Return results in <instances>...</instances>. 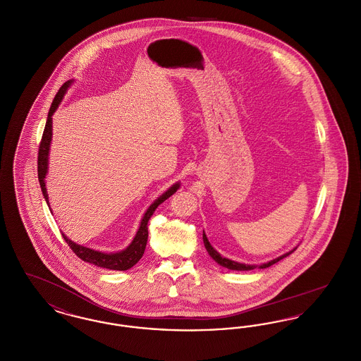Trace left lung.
<instances>
[{
	"label": "left lung",
	"mask_w": 361,
	"mask_h": 361,
	"mask_svg": "<svg viewBox=\"0 0 361 361\" xmlns=\"http://www.w3.org/2000/svg\"><path fill=\"white\" fill-rule=\"evenodd\" d=\"M203 242H204V246H206L208 255L214 258L219 265H222V267L227 268V269H231V271H252V269H256V268H259V269L268 268V267L274 265L276 262H279L280 259L290 256L292 252L296 249V247H295V249H292L291 252H288V253H286V255H283V256H280V257L275 258V259H272V261H269V262H265V264H261V265H249V264H240V262H237V261H233V259L222 257V256L211 246V243L207 240V235L204 231H203Z\"/></svg>",
	"instance_id": "1"
}]
</instances>
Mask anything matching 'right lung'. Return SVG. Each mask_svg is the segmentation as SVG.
<instances>
[{"label": "right lung", "mask_w": 361, "mask_h": 361, "mask_svg": "<svg viewBox=\"0 0 361 361\" xmlns=\"http://www.w3.org/2000/svg\"><path fill=\"white\" fill-rule=\"evenodd\" d=\"M73 81H68L63 85L61 86V89L58 90L55 99L51 104V108L49 111V116L46 121V127L43 131V137L40 140V146H39V153H37V177H39V184L43 192V196L49 204V195H47V189H46V174L49 169V152H50V143H51L52 137V115L56 111L58 105L62 102L68 87ZM180 188V183H176L171 188L168 189L165 193H162L152 206L147 208V211L145 212L140 226L137 228V234L134 237L133 242L121 252L118 253H103V252H97L93 249H89L82 245H78L75 242L69 240L65 234L63 238L66 240V243L69 245L70 249L77 255V257L81 258L82 261H86L89 264L97 265L100 268L105 269H112V271H127L131 267H134L137 261L142 258L145 249H146V243H147V237H149V231H147V222L150 221L152 215L154 214L155 208L159 206L161 203H164L166 199H169L173 193ZM50 207V204H49Z\"/></svg>", "instance_id": "add662e5"}]
</instances>
